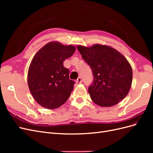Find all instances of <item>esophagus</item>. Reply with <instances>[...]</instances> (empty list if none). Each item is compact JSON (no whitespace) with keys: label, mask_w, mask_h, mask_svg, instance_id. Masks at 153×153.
<instances>
[{"label":"esophagus","mask_w":153,"mask_h":153,"mask_svg":"<svg viewBox=\"0 0 153 153\" xmlns=\"http://www.w3.org/2000/svg\"><path fill=\"white\" fill-rule=\"evenodd\" d=\"M75 82H76V84H80V83H82V78H81V77H78V78H77V80H76Z\"/></svg>","instance_id":"34e87169"}]
</instances>
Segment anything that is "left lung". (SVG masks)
Wrapping results in <instances>:
<instances>
[{"mask_svg": "<svg viewBox=\"0 0 153 153\" xmlns=\"http://www.w3.org/2000/svg\"><path fill=\"white\" fill-rule=\"evenodd\" d=\"M94 76L88 91L92 100L101 106H112L125 98L131 86L130 64L115 49L106 45L77 46Z\"/></svg>", "mask_w": 153, "mask_h": 153, "instance_id": "obj_1", "label": "left lung"}]
</instances>
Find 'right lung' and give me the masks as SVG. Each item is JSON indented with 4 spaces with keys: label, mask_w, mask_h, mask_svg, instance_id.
Segmentation results:
<instances>
[{
    "label": "right lung",
    "mask_w": 153,
    "mask_h": 153,
    "mask_svg": "<svg viewBox=\"0 0 153 153\" xmlns=\"http://www.w3.org/2000/svg\"><path fill=\"white\" fill-rule=\"evenodd\" d=\"M75 52L72 45L58 42L45 45L36 53L29 68L27 81L30 93L41 106L55 109L65 103L75 82L63 62Z\"/></svg>",
    "instance_id": "right-lung-1"
}]
</instances>
